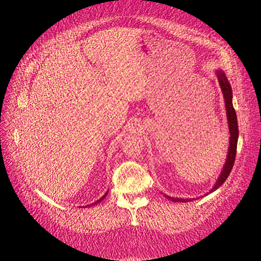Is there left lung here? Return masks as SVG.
Here are the masks:
<instances>
[{
	"instance_id": "obj_1",
	"label": "left lung",
	"mask_w": 261,
	"mask_h": 261,
	"mask_svg": "<svg viewBox=\"0 0 261 261\" xmlns=\"http://www.w3.org/2000/svg\"><path fill=\"white\" fill-rule=\"evenodd\" d=\"M216 76L219 82V85L221 88V91L223 93L224 101H225V109H226V115H227V120H228V127H229V133H230V141H229V149H228V154L227 159L224 164L223 168L221 170V173L219 175L216 183L214 186L212 187L211 191L206 193L204 196H207L212 192L216 191L219 187L223 184L228 178L229 174L231 172L234 162H235V158H236L237 144H238V138H239V127H238V120H237V114L235 112V109L233 107L232 102V98H233V92L231 85L226 77V75L222 70L217 69L216 70ZM165 196V195H164ZM166 199H170L175 202H188L192 201L196 199H178V198H171L169 196H165Z\"/></svg>"
}]
</instances>
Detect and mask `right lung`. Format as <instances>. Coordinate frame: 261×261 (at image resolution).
Here are the masks:
<instances>
[{"label": "right lung", "mask_w": 261, "mask_h": 261, "mask_svg": "<svg viewBox=\"0 0 261 261\" xmlns=\"http://www.w3.org/2000/svg\"><path fill=\"white\" fill-rule=\"evenodd\" d=\"M108 193H109V190H108V191H107V192H106V194H105V195H103V196H102V197H101V198H100V199H98V200H97V201H95V202H94V203H91V204H89V205H86V206H85V207H90V206H92V205H95V204H97V203H99V202H100V201H101V200H102V199H105V198H106V197H107V195H108ZM81 207H82V206H81ZM83 207H84V206H83Z\"/></svg>", "instance_id": "add662e5"}]
</instances>
